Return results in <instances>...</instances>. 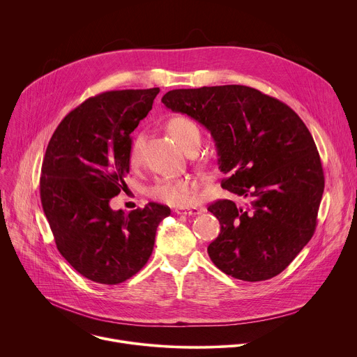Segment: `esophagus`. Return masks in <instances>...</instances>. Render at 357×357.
<instances>
[{
	"instance_id": "obj_1",
	"label": "esophagus",
	"mask_w": 357,
	"mask_h": 357,
	"mask_svg": "<svg viewBox=\"0 0 357 357\" xmlns=\"http://www.w3.org/2000/svg\"><path fill=\"white\" fill-rule=\"evenodd\" d=\"M203 211V208H195V206H192V208H176L175 209V213L176 215H188V216H195V215H199V213H202Z\"/></svg>"
}]
</instances>
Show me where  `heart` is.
Wrapping results in <instances>:
<instances>
[{
  "instance_id": "heart-1",
  "label": "heart",
  "mask_w": 357,
  "mask_h": 357,
  "mask_svg": "<svg viewBox=\"0 0 357 357\" xmlns=\"http://www.w3.org/2000/svg\"><path fill=\"white\" fill-rule=\"evenodd\" d=\"M167 128L172 138L183 148L188 149L192 145H199L202 132L199 126L183 116L172 117ZM145 135L144 132L135 134L130 145V161L131 164H137L141 158V151L144 145ZM199 181L190 176H168L157 181V183L149 189L151 197H154L158 202L165 203L169 206L186 208L190 206L196 200L199 193Z\"/></svg>"
}]
</instances>
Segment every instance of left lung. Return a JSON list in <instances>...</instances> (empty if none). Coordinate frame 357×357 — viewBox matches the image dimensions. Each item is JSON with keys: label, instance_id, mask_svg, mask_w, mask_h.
<instances>
[{"label": "left lung", "instance_id": "obj_1", "mask_svg": "<svg viewBox=\"0 0 357 357\" xmlns=\"http://www.w3.org/2000/svg\"><path fill=\"white\" fill-rule=\"evenodd\" d=\"M175 113L205 126L218 148L222 188L248 199L209 205L220 233L208 252L225 274L264 281L308 244L325 188L315 141L298 114L257 89L226 84L176 89L162 97Z\"/></svg>", "mask_w": 357, "mask_h": 357}]
</instances>
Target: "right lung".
Wrapping results in <instances>:
<instances>
[{
	"instance_id": "add662e5",
	"label": "right lung",
	"mask_w": 357,
	"mask_h": 357,
	"mask_svg": "<svg viewBox=\"0 0 357 357\" xmlns=\"http://www.w3.org/2000/svg\"><path fill=\"white\" fill-rule=\"evenodd\" d=\"M158 87L112 90L72 110L50 138L39 181L40 202L65 260L83 277L116 285L148 261L168 206L149 202L130 213L110 199L130 171V134L152 109Z\"/></svg>"
}]
</instances>
